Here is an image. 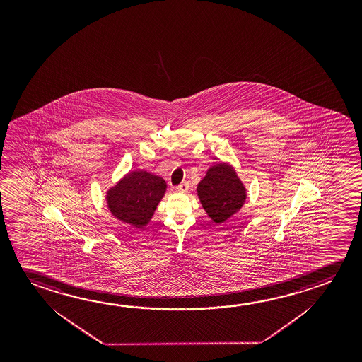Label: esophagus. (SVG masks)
Here are the masks:
<instances>
[{
    "label": "esophagus",
    "instance_id": "1",
    "mask_svg": "<svg viewBox=\"0 0 362 362\" xmlns=\"http://www.w3.org/2000/svg\"><path fill=\"white\" fill-rule=\"evenodd\" d=\"M177 190L180 192V193H187L188 190H189V184L188 183H182L179 184L178 187H177Z\"/></svg>",
    "mask_w": 362,
    "mask_h": 362
}]
</instances>
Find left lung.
<instances>
[{"label":"left lung","instance_id":"1","mask_svg":"<svg viewBox=\"0 0 362 362\" xmlns=\"http://www.w3.org/2000/svg\"><path fill=\"white\" fill-rule=\"evenodd\" d=\"M202 207L216 223H223L238 214L246 201V188L233 166L219 163L211 166L197 185Z\"/></svg>","mask_w":362,"mask_h":362}]
</instances>
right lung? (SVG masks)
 Segmentation results:
<instances>
[{
	"mask_svg": "<svg viewBox=\"0 0 362 362\" xmlns=\"http://www.w3.org/2000/svg\"><path fill=\"white\" fill-rule=\"evenodd\" d=\"M164 179L146 170H135L107 190V207L115 218L135 228H144L165 194Z\"/></svg>",
	"mask_w": 362,
	"mask_h": 362,
	"instance_id": "add662e5",
	"label": "right lung"
}]
</instances>
